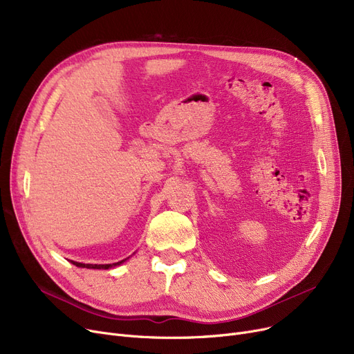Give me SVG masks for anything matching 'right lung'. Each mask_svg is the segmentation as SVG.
<instances>
[{
	"label": "right lung",
	"instance_id": "right-lung-1",
	"mask_svg": "<svg viewBox=\"0 0 354 354\" xmlns=\"http://www.w3.org/2000/svg\"><path fill=\"white\" fill-rule=\"evenodd\" d=\"M127 259V258H126ZM126 259H122V261L119 263H115V264H83V263H77V261H71V264H74L76 267H80V268H93V270H109V268H113V267H118L120 264H123Z\"/></svg>",
	"mask_w": 354,
	"mask_h": 354
}]
</instances>
